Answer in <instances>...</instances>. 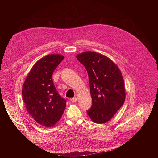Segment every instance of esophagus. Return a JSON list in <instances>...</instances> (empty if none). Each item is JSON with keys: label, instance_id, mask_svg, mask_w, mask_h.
<instances>
[{"label": "esophagus", "instance_id": "34e87169", "mask_svg": "<svg viewBox=\"0 0 158 158\" xmlns=\"http://www.w3.org/2000/svg\"><path fill=\"white\" fill-rule=\"evenodd\" d=\"M71 100V101H72L73 102H76V101H77V98H76V97H74V98H72Z\"/></svg>", "mask_w": 158, "mask_h": 158}]
</instances>
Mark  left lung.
<instances>
[{
    "label": "left lung",
    "mask_w": 158,
    "mask_h": 158,
    "mask_svg": "<svg viewBox=\"0 0 158 158\" xmlns=\"http://www.w3.org/2000/svg\"><path fill=\"white\" fill-rule=\"evenodd\" d=\"M76 58L84 65L89 76L93 103L87 113L93 122L105 123L114 116L125 101L121 72L109 58L96 52H85Z\"/></svg>",
    "instance_id": "8db88e82"
}]
</instances>
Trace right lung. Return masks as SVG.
<instances>
[{
    "instance_id": "right-lung-1",
    "label": "right lung",
    "mask_w": 158,
    "mask_h": 158,
    "mask_svg": "<svg viewBox=\"0 0 158 158\" xmlns=\"http://www.w3.org/2000/svg\"><path fill=\"white\" fill-rule=\"evenodd\" d=\"M59 54H49L32 67L22 87V98L26 109L39 124L52 127L60 119L66 101L57 93L52 74L64 59Z\"/></svg>"
}]
</instances>
